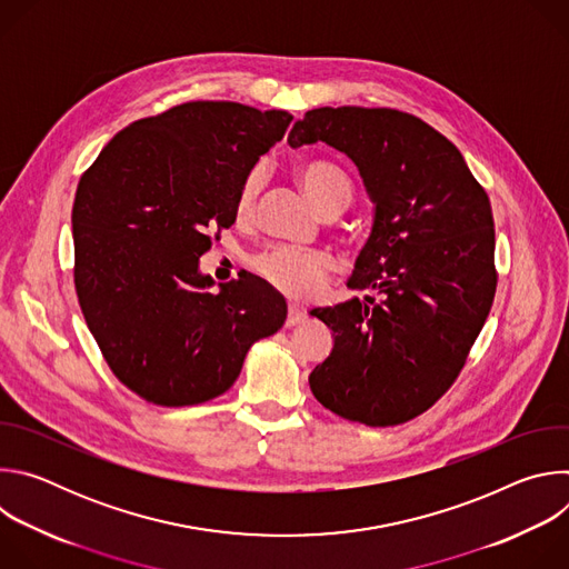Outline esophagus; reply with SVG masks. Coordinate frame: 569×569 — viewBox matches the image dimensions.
<instances>
[{"mask_svg":"<svg viewBox=\"0 0 569 569\" xmlns=\"http://www.w3.org/2000/svg\"><path fill=\"white\" fill-rule=\"evenodd\" d=\"M303 319H306V315L297 306H290L288 317H286V327H297V323H301Z\"/></svg>","mask_w":569,"mask_h":569,"instance_id":"esophagus-1","label":"esophagus"}]
</instances>
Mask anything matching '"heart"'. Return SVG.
<instances>
[{
    "label": "heart",
    "instance_id": "b5f03b06",
    "mask_svg": "<svg viewBox=\"0 0 569 569\" xmlns=\"http://www.w3.org/2000/svg\"><path fill=\"white\" fill-rule=\"evenodd\" d=\"M297 180L308 193V198L321 209L338 211L342 209L353 193L349 176L338 169L331 161H306L297 169ZM263 176L261 169H252L242 180L236 196V213L248 216L254 209ZM252 268L259 277H263L270 286L281 290L288 297L306 299L319 290L331 268V259L319 250H301L274 246L263 250L252 259Z\"/></svg>",
    "mask_w": 569,
    "mask_h": 569
}]
</instances>
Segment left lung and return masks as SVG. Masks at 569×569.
<instances>
[{"mask_svg": "<svg viewBox=\"0 0 569 569\" xmlns=\"http://www.w3.org/2000/svg\"><path fill=\"white\" fill-rule=\"evenodd\" d=\"M317 141L358 167L376 216L349 279L351 290L373 295L310 310L336 333L310 389L347 421H412L452 387L491 312L498 272L489 196L457 146L408 112L308 110L288 143Z\"/></svg>", "mask_w": 569, "mask_h": 569, "instance_id": "8db88e82", "label": "left lung"}]
</instances>
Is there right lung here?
Returning a JSON list of instances; mask_svg holds the SVG:
<instances>
[{
  "instance_id": "add662e5",
  "label": "right lung",
  "mask_w": 569,
  "mask_h": 569,
  "mask_svg": "<svg viewBox=\"0 0 569 569\" xmlns=\"http://www.w3.org/2000/svg\"><path fill=\"white\" fill-rule=\"evenodd\" d=\"M292 117L191 101L117 132L71 209L73 283L112 373L161 408L224 393L250 347L277 333L286 299L240 272L211 290L198 259L236 220V196Z\"/></svg>"
}]
</instances>
